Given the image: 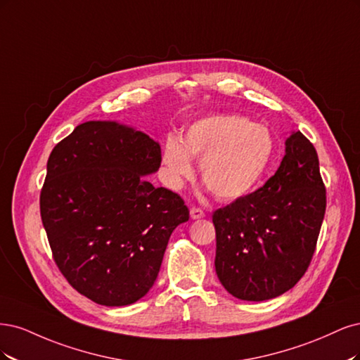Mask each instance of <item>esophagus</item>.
Instances as JSON below:
<instances>
[{
    "label": "esophagus",
    "mask_w": 360,
    "mask_h": 360,
    "mask_svg": "<svg viewBox=\"0 0 360 360\" xmlns=\"http://www.w3.org/2000/svg\"><path fill=\"white\" fill-rule=\"evenodd\" d=\"M190 217H191L193 219H199V218H203V217H205V212H203V210H200V207L193 206L191 210H190Z\"/></svg>",
    "instance_id": "1"
}]
</instances>
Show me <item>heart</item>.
<instances>
[{"instance_id": "b5f03b06", "label": "heart", "mask_w": 360, "mask_h": 360, "mask_svg": "<svg viewBox=\"0 0 360 360\" xmlns=\"http://www.w3.org/2000/svg\"><path fill=\"white\" fill-rule=\"evenodd\" d=\"M269 127L238 115H214L194 121L181 141L167 137L163 166L167 184L179 188L193 176L191 158L200 160V176L218 199L250 194L268 172L275 155Z\"/></svg>"}]
</instances>
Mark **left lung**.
I'll return each instance as SVG.
<instances>
[{"label":"left lung","instance_id":"obj_1","mask_svg":"<svg viewBox=\"0 0 360 360\" xmlns=\"http://www.w3.org/2000/svg\"><path fill=\"white\" fill-rule=\"evenodd\" d=\"M324 212L317 150L295 131L275 175L214 212L218 280L230 295L252 302L285 293L308 269Z\"/></svg>","mask_w":360,"mask_h":360}]
</instances>
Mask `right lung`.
<instances>
[{"label":"right lung","instance_id":"obj_1","mask_svg":"<svg viewBox=\"0 0 360 360\" xmlns=\"http://www.w3.org/2000/svg\"><path fill=\"white\" fill-rule=\"evenodd\" d=\"M161 166L148 134L88 121L58 143L40 193L53 260L80 295L134 304L157 280L172 231L188 221L182 197L145 179Z\"/></svg>","mask_w":360,"mask_h":360}]
</instances>
